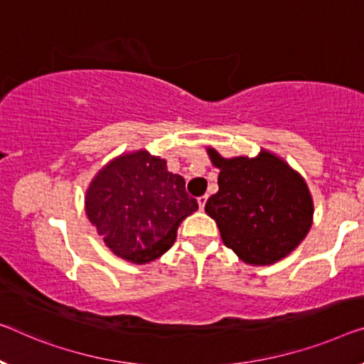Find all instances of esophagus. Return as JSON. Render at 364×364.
I'll list each match as a JSON object with an SVG mask.
<instances>
[{
  "label": "esophagus",
  "mask_w": 364,
  "mask_h": 364,
  "mask_svg": "<svg viewBox=\"0 0 364 364\" xmlns=\"http://www.w3.org/2000/svg\"><path fill=\"white\" fill-rule=\"evenodd\" d=\"M206 200H208V195H201V197H198V206H200V210L205 208Z\"/></svg>",
  "instance_id": "obj_1"
}]
</instances>
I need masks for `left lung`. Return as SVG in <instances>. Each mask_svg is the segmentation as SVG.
<instances>
[{
    "mask_svg": "<svg viewBox=\"0 0 364 364\" xmlns=\"http://www.w3.org/2000/svg\"><path fill=\"white\" fill-rule=\"evenodd\" d=\"M220 169L205 205L226 247L250 265H270L298 247L312 225V198L304 178L284 161L262 151L254 159H225L208 149Z\"/></svg>",
    "mask_w": 364,
    "mask_h": 364,
    "instance_id": "left-lung-1",
    "label": "left lung"
}]
</instances>
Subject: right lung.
<instances>
[{
    "label": "right lung",
    "mask_w": 364,
    "mask_h": 364,
    "mask_svg": "<svg viewBox=\"0 0 364 364\" xmlns=\"http://www.w3.org/2000/svg\"><path fill=\"white\" fill-rule=\"evenodd\" d=\"M198 210L182 176L148 151L122 154L94 177L86 215L112 252L133 264L156 260L172 247L182 220Z\"/></svg>",
    "instance_id": "1"
}]
</instances>
